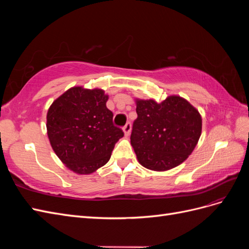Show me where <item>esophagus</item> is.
<instances>
[{
    "label": "esophagus",
    "instance_id": "1",
    "mask_svg": "<svg viewBox=\"0 0 249 249\" xmlns=\"http://www.w3.org/2000/svg\"><path fill=\"white\" fill-rule=\"evenodd\" d=\"M131 129H132V124L130 123H127L124 127H123V131L124 133V136L127 137L131 133Z\"/></svg>",
    "mask_w": 249,
    "mask_h": 249
}]
</instances>
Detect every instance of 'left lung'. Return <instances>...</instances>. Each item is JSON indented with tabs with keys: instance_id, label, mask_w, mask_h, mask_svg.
Wrapping results in <instances>:
<instances>
[{
	"instance_id": "1",
	"label": "left lung",
	"mask_w": 249,
	"mask_h": 249,
	"mask_svg": "<svg viewBox=\"0 0 249 249\" xmlns=\"http://www.w3.org/2000/svg\"><path fill=\"white\" fill-rule=\"evenodd\" d=\"M137 119L131 145L138 162L154 171H166L182 164L196 146L202 120L196 108L179 95L161 103L135 99Z\"/></svg>"
}]
</instances>
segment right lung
<instances>
[{"label": "right lung", "instance_id": "1", "mask_svg": "<svg viewBox=\"0 0 249 249\" xmlns=\"http://www.w3.org/2000/svg\"><path fill=\"white\" fill-rule=\"evenodd\" d=\"M103 89L73 86L53 102L47 114L51 146L70 170L90 175L106 164L124 132L114 126Z\"/></svg>", "mask_w": 249, "mask_h": 249}]
</instances>
